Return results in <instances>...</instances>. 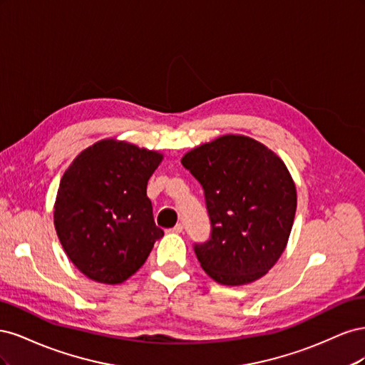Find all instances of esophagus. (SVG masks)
I'll list each match as a JSON object with an SVG mask.
<instances>
[{"label": "esophagus", "instance_id": "34e87169", "mask_svg": "<svg viewBox=\"0 0 365 365\" xmlns=\"http://www.w3.org/2000/svg\"><path fill=\"white\" fill-rule=\"evenodd\" d=\"M182 230H184L182 224H176L170 231H172V233H182Z\"/></svg>", "mask_w": 365, "mask_h": 365}]
</instances>
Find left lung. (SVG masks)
<instances>
[{
    "label": "left lung",
    "instance_id": "1",
    "mask_svg": "<svg viewBox=\"0 0 365 365\" xmlns=\"http://www.w3.org/2000/svg\"><path fill=\"white\" fill-rule=\"evenodd\" d=\"M205 195L212 236L195 245L215 282L240 286L267 274L283 254L297 210V189L282 158L257 140L222 135L181 160Z\"/></svg>",
    "mask_w": 365,
    "mask_h": 365
}]
</instances>
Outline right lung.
I'll return each instance as SVG.
<instances>
[{"label": "right lung", "instance_id": "add662e5", "mask_svg": "<svg viewBox=\"0 0 365 365\" xmlns=\"http://www.w3.org/2000/svg\"><path fill=\"white\" fill-rule=\"evenodd\" d=\"M161 161L158 150L106 138L82 150L65 170L54 228L68 259L88 279L123 283L164 236L146 195Z\"/></svg>", "mask_w": 365, "mask_h": 365}]
</instances>
